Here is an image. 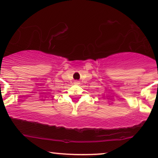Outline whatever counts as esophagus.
<instances>
[{"label":"esophagus","mask_w":158,"mask_h":158,"mask_svg":"<svg viewBox=\"0 0 158 158\" xmlns=\"http://www.w3.org/2000/svg\"><path fill=\"white\" fill-rule=\"evenodd\" d=\"M78 83H79V81H75V84H78Z\"/></svg>","instance_id":"obj_1"}]
</instances>
